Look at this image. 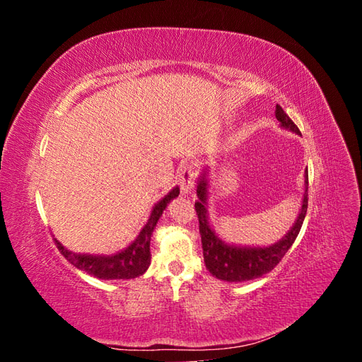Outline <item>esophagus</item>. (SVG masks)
<instances>
[{
  "mask_svg": "<svg viewBox=\"0 0 362 362\" xmlns=\"http://www.w3.org/2000/svg\"><path fill=\"white\" fill-rule=\"evenodd\" d=\"M196 177H198V172H196L194 164H185L178 175L181 190L184 193H192V190L194 187Z\"/></svg>",
  "mask_w": 362,
  "mask_h": 362,
  "instance_id": "obj_1",
  "label": "esophagus"
}]
</instances>
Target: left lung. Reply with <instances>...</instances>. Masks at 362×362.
I'll use <instances>...</instances> for the list:
<instances>
[{
    "instance_id": "1",
    "label": "left lung",
    "mask_w": 362,
    "mask_h": 362,
    "mask_svg": "<svg viewBox=\"0 0 362 362\" xmlns=\"http://www.w3.org/2000/svg\"><path fill=\"white\" fill-rule=\"evenodd\" d=\"M276 119L281 122L284 128L291 129L293 133L300 134V131L288 115L282 110L281 105H276L275 110ZM308 180V175H306ZM198 196L199 201L194 202V210L198 214L199 221V233L202 240V249H204V261L206 269L210 270L213 276L217 279H223L228 282H243L259 278L266 275L270 270L275 269L279 261L287 254V250L294 243L296 237H298L303 218L306 216V208H308V193L305 192L303 201H302V210L299 213L298 221L290 229V233L284 237L276 245L269 247H237L229 246L223 243L218 238L213 229L208 225L206 221V181H202L198 185Z\"/></svg>"
}]
</instances>
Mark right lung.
Here are the masks:
<instances>
[{
  "label": "right lung",
  "mask_w": 362,
  "mask_h": 362,
  "mask_svg": "<svg viewBox=\"0 0 362 362\" xmlns=\"http://www.w3.org/2000/svg\"><path fill=\"white\" fill-rule=\"evenodd\" d=\"M180 194V189L175 187L169 194L154 206L151 213L148 223L141 229L137 238L131 243L127 249L119 252L116 255L105 257V255H87V254H74L68 249H64L57 240H54L57 245V249L62 252V255L66 258L72 266L76 269L84 270L89 275L100 278V279H131L144 275L146 269L151 264V252L149 242L152 231L158 222L163 210L168 206L170 199L177 198Z\"/></svg>",
  "instance_id": "1"
}]
</instances>
